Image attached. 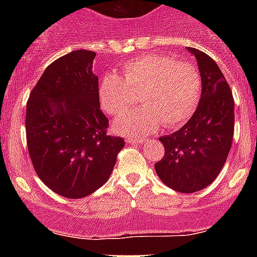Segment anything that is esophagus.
I'll return each instance as SVG.
<instances>
[{"instance_id": "34e87169", "label": "esophagus", "mask_w": 257, "mask_h": 257, "mask_svg": "<svg viewBox=\"0 0 257 257\" xmlns=\"http://www.w3.org/2000/svg\"><path fill=\"white\" fill-rule=\"evenodd\" d=\"M144 139H136V138H127L126 143L127 144H142Z\"/></svg>"}]
</instances>
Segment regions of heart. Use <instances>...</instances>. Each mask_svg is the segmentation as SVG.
<instances>
[{"label": "heart", "instance_id": "heart-1", "mask_svg": "<svg viewBox=\"0 0 257 257\" xmlns=\"http://www.w3.org/2000/svg\"><path fill=\"white\" fill-rule=\"evenodd\" d=\"M123 79L106 72L97 86V96L104 112L110 115L123 113L139 94L143 108L124 113L113 122V130L124 136H145L161 123L176 127L194 113L202 94L198 69L187 61L171 56L148 54L126 61Z\"/></svg>", "mask_w": 257, "mask_h": 257}]
</instances>
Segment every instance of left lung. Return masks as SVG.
<instances>
[{
  "mask_svg": "<svg viewBox=\"0 0 257 257\" xmlns=\"http://www.w3.org/2000/svg\"><path fill=\"white\" fill-rule=\"evenodd\" d=\"M202 79L194 114L171 135L161 136L165 156L154 165L171 189L194 193L208 187L225 165L234 134V100L230 86L212 58L193 47Z\"/></svg>",
  "mask_w": 257,
  "mask_h": 257,
  "instance_id": "1",
  "label": "left lung"
}]
</instances>
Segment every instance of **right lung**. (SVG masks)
Instances as JSON below:
<instances>
[{
  "label": "right lung",
  "mask_w": 257,
  "mask_h": 257,
  "mask_svg": "<svg viewBox=\"0 0 257 257\" xmlns=\"http://www.w3.org/2000/svg\"><path fill=\"white\" fill-rule=\"evenodd\" d=\"M94 51L76 50L49 65L27 103V144L38 178L65 198H83L110 178L122 138L106 134L92 72Z\"/></svg>",
  "instance_id": "obj_1"
}]
</instances>
